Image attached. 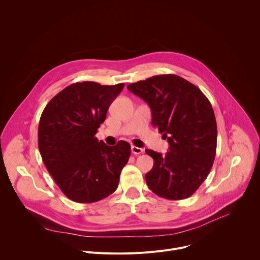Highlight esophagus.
Returning <instances> with one entry per match:
<instances>
[{"instance_id":"34e87169","label":"esophagus","mask_w":260,"mask_h":260,"mask_svg":"<svg viewBox=\"0 0 260 260\" xmlns=\"http://www.w3.org/2000/svg\"><path fill=\"white\" fill-rule=\"evenodd\" d=\"M131 151L133 154H140L143 152V149L140 148V147H137V146H131Z\"/></svg>"}]
</instances>
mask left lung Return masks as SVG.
Here are the masks:
<instances>
[{
  "label": "left lung",
  "instance_id": "left-lung-1",
  "mask_svg": "<svg viewBox=\"0 0 260 260\" xmlns=\"http://www.w3.org/2000/svg\"><path fill=\"white\" fill-rule=\"evenodd\" d=\"M127 88L149 106L151 124L170 144L165 155L145 149L153 158L145 175L148 188L170 200L190 197L206 179L215 156L217 129L209 101L174 74L156 75Z\"/></svg>",
  "mask_w": 260,
  "mask_h": 260
}]
</instances>
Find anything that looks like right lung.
<instances>
[{
	"label": "right lung",
	"instance_id": "right-lung-1",
	"mask_svg": "<svg viewBox=\"0 0 260 260\" xmlns=\"http://www.w3.org/2000/svg\"><path fill=\"white\" fill-rule=\"evenodd\" d=\"M124 83H73L45 108L39 125L43 161L62 192L79 203H92L116 191L131 146H108L94 136Z\"/></svg>",
	"mask_w": 260,
	"mask_h": 260
}]
</instances>
